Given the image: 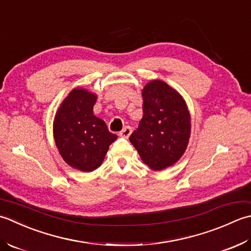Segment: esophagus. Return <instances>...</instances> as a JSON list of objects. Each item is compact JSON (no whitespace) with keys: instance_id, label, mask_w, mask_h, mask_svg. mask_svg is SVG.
Listing matches in <instances>:
<instances>
[{"instance_id":"esophagus-1","label":"esophagus","mask_w":251,"mask_h":251,"mask_svg":"<svg viewBox=\"0 0 251 251\" xmlns=\"http://www.w3.org/2000/svg\"><path fill=\"white\" fill-rule=\"evenodd\" d=\"M131 132H132L131 126H125L124 129H122V130L119 132V135L122 136V137H129L130 134H131Z\"/></svg>"}]
</instances>
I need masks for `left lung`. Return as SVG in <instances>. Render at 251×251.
<instances>
[{"instance_id":"1","label":"left lung","mask_w":251,"mask_h":251,"mask_svg":"<svg viewBox=\"0 0 251 251\" xmlns=\"http://www.w3.org/2000/svg\"><path fill=\"white\" fill-rule=\"evenodd\" d=\"M143 118L129 137L143 162L152 170L176 163L186 150L191 117L182 96L160 80L145 85Z\"/></svg>"}]
</instances>
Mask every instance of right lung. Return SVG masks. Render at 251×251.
<instances>
[{"label": "right lung", "mask_w": 251, "mask_h": 251, "mask_svg": "<svg viewBox=\"0 0 251 251\" xmlns=\"http://www.w3.org/2000/svg\"><path fill=\"white\" fill-rule=\"evenodd\" d=\"M96 96L75 89L61 103L54 120V139L63 159L75 169L90 172L103 162L117 139L105 122L93 114Z\"/></svg>", "instance_id": "add662e5"}]
</instances>
